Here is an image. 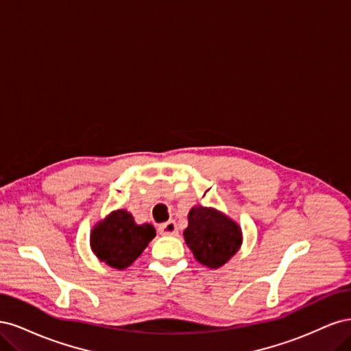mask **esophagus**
Instances as JSON below:
<instances>
[{"mask_svg": "<svg viewBox=\"0 0 351 351\" xmlns=\"http://www.w3.org/2000/svg\"><path fill=\"white\" fill-rule=\"evenodd\" d=\"M158 231L161 232L162 236H177L178 234V228H177V224L174 221L164 222V224L158 227Z\"/></svg>", "mask_w": 351, "mask_h": 351, "instance_id": "1", "label": "esophagus"}]
</instances>
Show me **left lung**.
<instances>
[{"instance_id":"left-lung-1","label":"left lung","mask_w":351,"mask_h":351,"mask_svg":"<svg viewBox=\"0 0 351 351\" xmlns=\"http://www.w3.org/2000/svg\"><path fill=\"white\" fill-rule=\"evenodd\" d=\"M184 241L195 259L210 269H218L234 256L243 243L241 227L224 212L195 205L189 210Z\"/></svg>"}]
</instances>
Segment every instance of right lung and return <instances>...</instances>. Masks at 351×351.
Here are the masks:
<instances>
[{
	"label": "right lung",
	"instance_id": "add662e5",
	"mask_svg": "<svg viewBox=\"0 0 351 351\" xmlns=\"http://www.w3.org/2000/svg\"><path fill=\"white\" fill-rule=\"evenodd\" d=\"M156 236L151 224H137L125 209L110 212L90 231V249L101 262L114 269H125L141 256Z\"/></svg>",
	"mask_w": 351,
	"mask_h": 351
}]
</instances>
